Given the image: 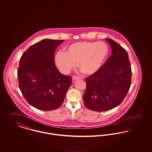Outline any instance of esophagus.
Instances as JSON below:
<instances>
[{"label":"esophagus","mask_w":152,"mask_h":152,"mask_svg":"<svg viewBox=\"0 0 152 152\" xmlns=\"http://www.w3.org/2000/svg\"><path fill=\"white\" fill-rule=\"evenodd\" d=\"M81 78L80 77H78V76H76V75H74V76H72V80H73V81H75V80H80Z\"/></svg>","instance_id":"1"}]
</instances>
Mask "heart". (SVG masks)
<instances>
[{"mask_svg":"<svg viewBox=\"0 0 152 152\" xmlns=\"http://www.w3.org/2000/svg\"><path fill=\"white\" fill-rule=\"evenodd\" d=\"M108 53V47L104 42H78L66 47L64 53L58 52L55 63L64 74L69 73L78 63L84 72L91 75L102 67Z\"/></svg>","mask_w":152,"mask_h":152,"instance_id":"heart-1","label":"heart"}]
</instances>
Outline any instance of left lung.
I'll return each mask as SVG.
<instances>
[{
	"label": "left lung",
	"mask_w": 152,
	"mask_h": 152,
	"mask_svg": "<svg viewBox=\"0 0 152 152\" xmlns=\"http://www.w3.org/2000/svg\"><path fill=\"white\" fill-rule=\"evenodd\" d=\"M112 54L95 73L86 79L83 99L87 108L102 112L119 105L131 85L132 69L126 51L114 40L106 39Z\"/></svg>",
	"instance_id": "obj_1"
}]
</instances>
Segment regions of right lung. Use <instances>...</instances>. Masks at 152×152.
<instances>
[{
	"mask_svg": "<svg viewBox=\"0 0 152 152\" xmlns=\"http://www.w3.org/2000/svg\"><path fill=\"white\" fill-rule=\"evenodd\" d=\"M64 41L44 39L30 46L20 58L19 87L26 101L36 108H58L71 84V77L61 74L55 65L56 49Z\"/></svg>",
	"mask_w": 152,
	"mask_h": 152,
	"instance_id": "1",
	"label": "right lung"
}]
</instances>
